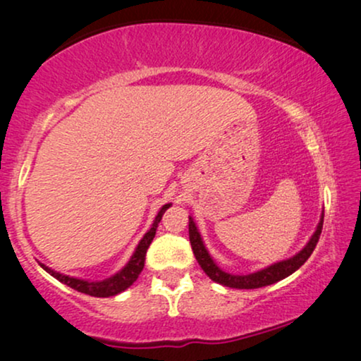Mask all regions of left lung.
Returning a JSON list of instances; mask_svg holds the SVG:
<instances>
[{"label":"left lung","instance_id":"8db88e82","mask_svg":"<svg viewBox=\"0 0 361 361\" xmlns=\"http://www.w3.org/2000/svg\"><path fill=\"white\" fill-rule=\"evenodd\" d=\"M322 225H324V212L320 215V221L315 228L314 235L310 236V240L307 241V245L304 246L299 253H295L294 256H290L288 259L278 261V263L268 266V268L256 271V273L251 274H230L225 273L224 269L220 268L219 264L215 263L214 258H212L209 250L205 248L204 240L199 233V228H197L195 221L192 216H189V238H190V245H192V251H194L195 259L199 261L200 268L205 271V274L209 276L212 281L219 283L221 286H226V288H233V289H258V288H264V286L274 284L278 281L288 278L298 271L300 266H302L305 261L309 259V256L312 255V251L315 246H317V241L320 238V233H322Z\"/></svg>","mask_w":361,"mask_h":361}]
</instances>
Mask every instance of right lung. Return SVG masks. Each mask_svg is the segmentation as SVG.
<instances>
[{
  "label": "right lung",
  "mask_w": 361,
  "mask_h": 361,
  "mask_svg": "<svg viewBox=\"0 0 361 361\" xmlns=\"http://www.w3.org/2000/svg\"><path fill=\"white\" fill-rule=\"evenodd\" d=\"M172 204H166L162 205V209L157 212L154 221H152L151 228L146 231L145 236H142L140 243H137L135 253L128 261L126 266L123 269L118 271L116 274L110 276V278L103 279V281H87V279H78V278H72V276H66L62 273H57V271H54L49 268V266L41 264L42 269H46L49 274L54 276L57 281H61L62 284H67L68 288L78 290V293L82 294H88V295H93V298H110V295H116L123 293V290H126L130 286L135 283L137 279V276L141 274L142 268H145V259H146V251L149 248L152 238H154L156 235V230H157V225H159V221L162 219V215H164V212L169 209Z\"/></svg>",
  "instance_id": "obj_1"
}]
</instances>
